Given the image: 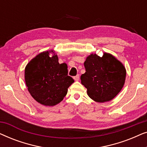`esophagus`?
Segmentation results:
<instances>
[{
    "mask_svg": "<svg viewBox=\"0 0 147 147\" xmlns=\"http://www.w3.org/2000/svg\"><path fill=\"white\" fill-rule=\"evenodd\" d=\"M74 80H75V81H78V80H79V79H80V76H79V74H78L77 76H74Z\"/></svg>",
    "mask_w": 147,
    "mask_h": 147,
    "instance_id": "1",
    "label": "esophagus"
}]
</instances>
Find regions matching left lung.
Instances as JSON below:
<instances>
[{"mask_svg":"<svg viewBox=\"0 0 147 147\" xmlns=\"http://www.w3.org/2000/svg\"><path fill=\"white\" fill-rule=\"evenodd\" d=\"M84 67L86 72L81 76V82L87 88L88 96L94 101H110L121 91L126 69L111 54L104 53L102 57L91 54L86 58Z\"/></svg>","mask_w":147,"mask_h":147,"instance_id":"1","label":"left lung"}]
</instances>
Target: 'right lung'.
<instances>
[{
    "label": "right lung",
    "mask_w": 147,
    "mask_h": 147,
    "mask_svg": "<svg viewBox=\"0 0 147 147\" xmlns=\"http://www.w3.org/2000/svg\"><path fill=\"white\" fill-rule=\"evenodd\" d=\"M53 55L50 57L49 53ZM53 50L43 51L32 59L26 66L25 80L32 97L44 106H53L63 100L67 88L74 82L67 76V65L59 64Z\"/></svg>",
    "instance_id": "obj_1"
}]
</instances>
